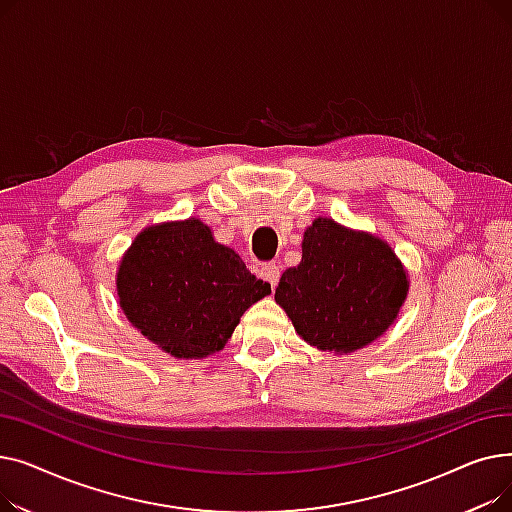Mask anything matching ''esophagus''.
Listing matches in <instances>:
<instances>
[{
	"mask_svg": "<svg viewBox=\"0 0 512 512\" xmlns=\"http://www.w3.org/2000/svg\"><path fill=\"white\" fill-rule=\"evenodd\" d=\"M259 276H261L267 284H270L272 288L278 286V282H280V267H278V263H274V261L263 263L261 270H259Z\"/></svg>",
	"mask_w": 512,
	"mask_h": 512,
	"instance_id": "34e87169",
	"label": "esophagus"
}]
</instances>
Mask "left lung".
I'll return each mask as SVG.
<instances>
[{"label":"left lung","mask_w":512,"mask_h":512,"mask_svg":"<svg viewBox=\"0 0 512 512\" xmlns=\"http://www.w3.org/2000/svg\"><path fill=\"white\" fill-rule=\"evenodd\" d=\"M409 290L384 240L319 218L303 238V259L288 267L276 303L319 351L353 353L382 336Z\"/></svg>","instance_id":"left-lung-1"}]
</instances>
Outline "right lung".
<instances>
[{"label": "right lung", "mask_w": 512, "mask_h": 512, "mask_svg": "<svg viewBox=\"0 0 512 512\" xmlns=\"http://www.w3.org/2000/svg\"><path fill=\"white\" fill-rule=\"evenodd\" d=\"M116 284L130 324L178 359L222 351L240 315L272 292L195 218L143 230Z\"/></svg>", "instance_id": "add662e5"}]
</instances>
